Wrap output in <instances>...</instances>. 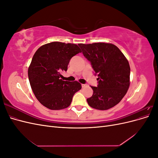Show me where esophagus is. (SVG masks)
Masks as SVG:
<instances>
[{"mask_svg": "<svg viewBox=\"0 0 158 158\" xmlns=\"http://www.w3.org/2000/svg\"><path fill=\"white\" fill-rule=\"evenodd\" d=\"M87 85V84H82V88H84V87H85Z\"/></svg>", "mask_w": 158, "mask_h": 158, "instance_id": "obj_1", "label": "esophagus"}]
</instances>
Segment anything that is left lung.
I'll return each mask as SVG.
<instances>
[{
  "label": "left lung",
  "instance_id": "8db88e82",
  "mask_svg": "<svg viewBox=\"0 0 158 158\" xmlns=\"http://www.w3.org/2000/svg\"><path fill=\"white\" fill-rule=\"evenodd\" d=\"M78 45L98 76V87L91 86L93 95L87 99L88 105L99 110L115 106L125 96L130 85L128 61L120 49L111 44L94 43Z\"/></svg>",
  "mask_w": 158,
  "mask_h": 158
}]
</instances>
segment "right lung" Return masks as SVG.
Listing matches in <instances>:
<instances>
[{
    "mask_svg": "<svg viewBox=\"0 0 158 158\" xmlns=\"http://www.w3.org/2000/svg\"><path fill=\"white\" fill-rule=\"evenodd\" d=\"M81 52L77 45L58 41L42 45L36 51L28 69V78L33 94L43 106L51 110L70 106L82 85L77 81H63L60 73L67 70L72 57Z\"/></svg>",
    "mask_w": 158,
    "mask_h": 158,
    "instance_id": "1",
    "label": "right lung"
}]
</instances>
